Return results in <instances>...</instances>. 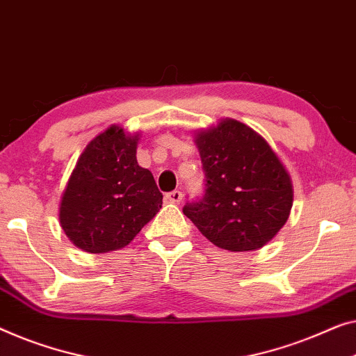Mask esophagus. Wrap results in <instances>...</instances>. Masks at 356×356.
<instances>
[{
    "label": "esophagus",
    "mask_w": 356,
    "mask_h": 356,
    "mask_svg": "<svg viewBox=\"0 0 356 356\" xmlns=\"http://www.w3.org/2000/svg\"><path fill=\"white\" fill-rule=\"evenodd\" d=\"M183 199V193L181 191H172V193L165 194V200L170 204H179Z\"/></svg>",
    "instance_id": "34e87169"
}]
</instances>
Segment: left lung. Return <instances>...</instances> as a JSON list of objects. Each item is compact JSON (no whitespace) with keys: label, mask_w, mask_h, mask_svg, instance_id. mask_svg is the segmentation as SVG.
I'll list each match as a JSON object with an SVG mask.
<instances>
[{"label":"left lung","mask_w":356,"mask_h":356,"mask_svg":"<svg viewBox=\"0 0 356 356\" xmlns=\"http://www.w3.org/2000/svg\"><path fill=\"white\" fill-rule=\"evenodd\" d=\"M205 175L202 199L183 213L212 244L231 252L266 245L289 218L293 189L280 157L234 118L195 133Z\"/></svg>","instance_id":"left-lung-1"}]
</instances>
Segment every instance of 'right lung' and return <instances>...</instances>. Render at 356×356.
Wrapping results in <instances>:
<instances>
[{
    "mask_svg": "<svg viewBox=\"0 0 356 356\" xmlns=\"http://www.w3.org/2000/svg\"><path fill=\"white\" fill-rule=\"evenodd\" d=\"M140 135L112 125L88 143L59 205L64 233L79 249L104 254L130 244L162 209L152 173L138 165Z\"/></svg>",
    "mask_w": 356,
    "mask_h": 356,
    "instance_id": "add662e5",
    "label": "right lung"
}]
</instances>
